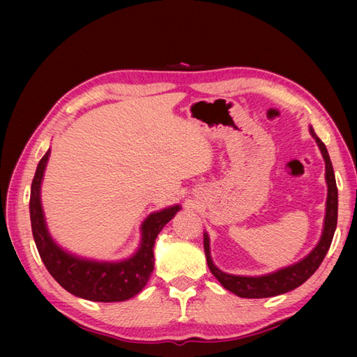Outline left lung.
I'll list each match as a JSON object with an SVG mask.
<instances>
[{
    "mask_svg": "<svg viewBox=\"0 0 357 357\" xmlns=\"http://www.w3.org/2000/svg\"><path fill=\"white\" fill-rule=\"evenodd\" d=\"M310 134L314 139H317V143L321 149V153L324 156L328 195H327V211H326V222H324V231H322V237L319 240V243L317 245V248H314V250L305 257L304 260L294 264V266L280 269L277 272L269 273V275H263V277L229 275V273L222 272L214 266L210 255L208 236L205 234L204 237L205 257L211 273L219 280V283L223 287L228 289L229 292L236 294L237 296L269 298V296H275V295L292 291V289L301 286L304 281H307L313 275L314 271L319 268V264L322 263V260H324V257L328 251L331 240H333V236H335L336 223H337V187H336L333 165H331L326 144L322 143L317 134H314L313 128H310Z\"/></svg>",
    "mask_w": 357,
    "mask_h": 357,
    "instance_id": "left-lung-1",
    "label": "left lung"
}]
</instances>
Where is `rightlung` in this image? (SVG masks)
Segmentation results:
<instances>
[{
	"mask_svg": "<svg viewBox=\"0 0 357 357\" xmlns=\"http://www.w3.org/2000/svg\"><path fill=\"white\" fill-rule=\"evenodd\" d=\"M50 151L39 161L30 193L31 233L38 252L52 277L70 294L89 301L112 303L135 296L146 286L153 271V245L167 222L181 210L179 205L153 213L143 223V242L138 252L129 260L120 263H97L80 260L63 252L45 228L39 188L47 165Z\"/></svg>",
	"mask_w": 357,
	"mask_h": 357,
	"instance_id": "1",
	"label": "right lung"
}]
</instances>
